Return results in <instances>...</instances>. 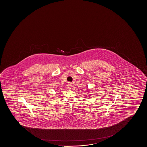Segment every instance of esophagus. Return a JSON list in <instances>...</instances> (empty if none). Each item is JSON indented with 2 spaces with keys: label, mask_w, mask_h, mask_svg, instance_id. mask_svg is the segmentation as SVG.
Returning <instances> with one entry per match:
<instances>
[{
  "label": "esophagus",
  "mask_w": 147,
  "mask_h": 147,
  "mask_svg": "<svg viewBox=\"0 0 147 147\" xmlns=\"http://www.w3.org/2000/svg\"><path fill=\"white\" fill-rule=\"evenodd\" d=\"M68 88L69 89L71 88V87H72V84H71V83L70 82L68 83Z\"/></svg>",
  "instance_id": "1"
}]
</instances>
